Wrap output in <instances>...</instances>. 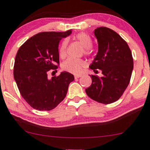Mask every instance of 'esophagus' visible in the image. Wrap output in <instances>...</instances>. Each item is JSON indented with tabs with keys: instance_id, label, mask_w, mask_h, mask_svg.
I'll list each match as a JSON object with an SVG mask.
<instances>
[{
	"instance_id": "1",
	"label": "esophagus",
	"mask_w": 150,
	"mask_h": 150,
	"mask_svg": "<svg viewBox=\"0 0 150 150\" xmlns=\"http://www.w3.org/2000/svg\"><path fill=\"white\" fill-rule=\"evenodd\" d=\"M80 77H81V75H75V79H78L79 78H80Z\"/></svg>"
}]
</instances>
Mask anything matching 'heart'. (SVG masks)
I'll return each instance as SVG.
<instances>
[{"label":"heart","instance_id":"1","mask_svg":"<svg viewBox=\"0 0 150 150\" xmlns=\"http://www.w3.org/2000/svg\"><path fill=\"white\" fill-rule=\"evenodd\" d=\"M75 38L79 41L80 43L85 47L84 49V53L88 55L90 54V48L93 41L90 35L85 33H79L75 35ZM67 40L66 39L63 40L59 49V55L61 58H64L66 56L67 53ZM85 61L83 59H75V58H67L62 64V68L65 71L69 72L70 73L79 74L80 73L83 68L85 66Z\"/></svg>","mask_w":150,"mask_h":150}]
</instances>
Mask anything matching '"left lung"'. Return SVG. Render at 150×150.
I'll return each mask as SVG.
<instances>
[{
    "instance_id": "8db88e82",
    "label": "left lung",
    "mask_w": 150,
    "mask_h": 150,
    "mask_svg": "<svg viewBox=\"0 0 150 150\" xmlns=\"http://www.w3.org/2000/svg\"><path fill=\"white\" fill-rule=\"evenodd\" d=\"M98 42V52L90 68L103 77L92 75V84L85 89L91 99L110 104L120 98L130 81L133 58L126 41L112 30L98 28L94 31Z\"/></svg>"
}]
</instances>
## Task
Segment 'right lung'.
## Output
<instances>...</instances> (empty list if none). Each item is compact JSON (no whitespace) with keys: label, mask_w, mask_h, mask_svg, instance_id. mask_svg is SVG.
<instances>
[{"label":"right lung","mask_w":150,"mask_h":150,"mask_svg":"<svg viewBox=\"0 0 150 150\" xmlns=\"http://www.w3.org/2000/svg\"><path fill=\"white\" fill-rule=\"evenodd\" d=\"M66 32H42L26 40L15 58L13 75L20 93L34 109L48 111L65 99L74 76L62 72L49 79L47 72L56 71L59 65L58 45Z\"/></svg>","instance_id":"obj_1"}]
</instances>
